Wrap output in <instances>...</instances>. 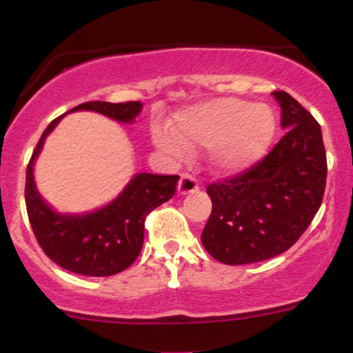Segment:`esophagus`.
I'll return each mask as SVG.
<instances>
[{
  "mask_svg": "<svg viewBox=\"0 0 353 353\" xmlns=\"http://www.w3.org/2000/svg\"><path fill=\"white\" fill-rule=\"evenodd\" d=\"M198 188H199V183L196 177L191 176V174H183L179 181V186H177V191H179V194H190V193H194Z\"/></svg>",
  "mask_w": 353,
  "mask_h": 353,
  "instance_id": "1",
  "label": "esophagus"
}]
</instances>
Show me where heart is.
Returning <instances> with one entry per match:
<instances>
[{
  "instance_id": "1",
  "label": "heart",
  "mask_w": 353,
  "mask_h": 353,
  "mask_svg": "<svg viewBox=\"0 0 353 353\" xmlns=\"http://www.w3.org/2000/svg\"><path fill=\"white\" fill-rule=\"evenodd\" d=\"M179 137L188 145L215 148V163L225 172H241L266 152L275 134V116L265 104L241 99H215L188 109L177 117ZM157 143L170 154H183L174 134H155Z\"/></svg>"
}]
</instances>
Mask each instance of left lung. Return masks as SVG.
<instances>
[{
  "instance_id": "left-lung-1",
  "label": "left lung",
  "mask_w": 353,
  "mask_h": 353,
  "mask_svg": "<svg viewBox=\"0 0 353 353\" xmlns=\"http://www.w3.org/2000/svg\"><path fill=\"white\" fill-rule=\"evenodd\" d=\"M285 134L259 162L208 184L212 213L201 234L225 265H249L285 252L311 225L326 186L321 126L287 92H273Z\"/></svg>"
}]
</instances>
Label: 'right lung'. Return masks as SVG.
Returning <instances> with one entry per match:
<instances>
[{
    "label": "right lung",
    "mask_w": 353,
    "mask_h": 353,
    "mask_svg": "<svg viewBox=\"0 0 353 353\" xmlns=\"http://www.w3.org/2000/svg\"><path fill=\"white\" fill-rule=\"evenodd\" d=\"M71 110H94L119 123H133L140 114L141 102L112 104L95 101L85 102ZM63 116L49 123L27 165L25 205L30 227L46 256L61 268L87 276L116 275L138 258L143 248L145 219L152 210L174 196L179 176L137 174L123 193L104 208L85 215L54 212L35 188L34 162L41 154L46 137Z\"/></svg>",
    "instance_id": "1"
}]
</instances>
